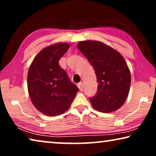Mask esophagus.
<instances>
[{
    "label": "esophagus",
    "mask_w": 156,
    "mask_h": 156,
    "mask_svg": "<svg viewBox=\"0 0 156 156\" xmlns=\"http://www.w3.org/2000/svg\"><path fill=\"white\" fill-rule=\"evenodd\" d=\"M78 87L79 89H80V91H82L83 89H84V86H83V83L82 82H80L78 84Z\"/></svg>",
    "instance_id": "obj_1"
}]
</instances>
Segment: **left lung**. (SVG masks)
I'll use <instances>...</instances> for the list:
<instances>
[{
    "label": "left lung",
    "mask_w": 156,
    "mask_h": 156,
    "mask_svg": "<svg viewBox=\"0 0 156 156\" xmlns=\"http://www.w3.org/2000/svg\"><path fill=\"white\" fill-rule=\"evenodd\" d=\"M97 75L98 90L90 98L91 106L100 112L110 113L121 108L131 86V72L122 55L112 47L95 40L77 44Z\"/></svg>",
    "instance_id": "left-lung-1"
}]
</instances>
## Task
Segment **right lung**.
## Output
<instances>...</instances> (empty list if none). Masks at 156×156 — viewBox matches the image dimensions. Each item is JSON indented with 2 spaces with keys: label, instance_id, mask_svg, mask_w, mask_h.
I'll list each match as a JSON object with an SVG mask.
<instances>
[{
  "label": "right lung",
  "instance_id": "obj_1",
  "mask_svg": "<svg viewBox=\"0 0 156 156\" xmlns=\"http://www.w3.org/2000/svg\"><path fill=\"white\" fill-rule=\"evenodd\" d=\"M69 48L58 42L42 49L32 62L27 73V89L31 101L46 116L62 114L71 105L79 89L59 65Z\"/></svg>",
  "mask_w": 156,
  "mask_h": 156
}]
</instances>
